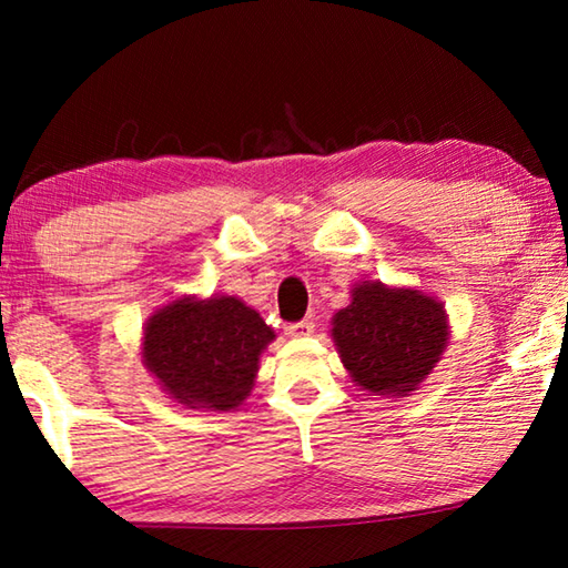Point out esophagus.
I'll list each match as a JSON object with an SVG mask.
<instances>
[{"label": "esophagus", "instance_id": "obj_1", "mask_svg": "<svg viewBox=\"0 0 568 568\" xmlns=\"http://www.w3.org/2000/svg\"><path fill=\"white\" fill-rule=\"evenodd\" d=\"M313 328H315V323L311 318H305V321H297V323L287 325L285 333L291 335V338H303V335H311Z\"/></svg>", "mask_w": 568, "mask_h": 568}]
</instances>
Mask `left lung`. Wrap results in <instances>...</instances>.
<instances>
[{
	"instance_id": "obj_1",
	"label": "left lung",
	"mask_w": 568,
	"mask_h": 568,
	"mask_svg": "<svg viewBox=\"0 0 568 568\" xmlns=\"http://www.w3.org/2000/svg\"><path fill=\"white\" fill-rule=\"evenodd\" d=\"M331 323L345 371L371 396H410L448 343L444 303L413 287L358 283Z\"/></svg>"
}]
</instances>
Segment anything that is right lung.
<instances>
[{
	"label": "right lung",
	"mask_w": 568,
	"mask_h": 568,
	"mask_svg": "<svg viewBox=\"0 0 568 568\" xmlns=\"http://www.w3.org/2000/svg\"><path fill=\"white\" fill-rule=\"evenodd\" d=\"M273 341L261 313L237 297L187 295L150 315L142 363L182 406L233 410L253 390L257 361Z\"/></svg>",
	"instance_id": "add662e5"
}]
</instances>
